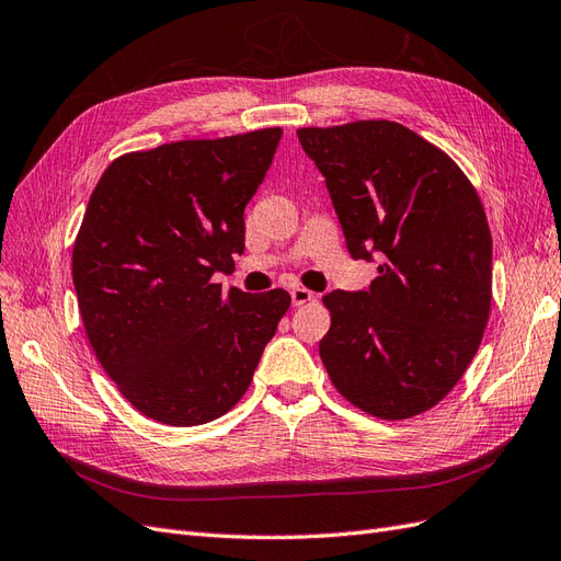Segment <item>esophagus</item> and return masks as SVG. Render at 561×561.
<instances>
[{"mask_svg": "<svg viewBox=\"0 0 561 561\" xmlns=\"http://www.w3.org/2000/svg\"><path fill=\"white\" fill-rule=\"evenodd\" d=\"M310 300H314V294L310 291V288H305V286L291 288V302H294L296 307H300V305H305V302H310Z\"/></svg>", "mask_w": 561, "mask_h": 561, "instance_id": "obj_1", "label": "esophagus"}]
</instances>
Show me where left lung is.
I'll list each match as a JSON object with an SVG mask.
<instances>
[{"label":"left lung","mask_w":561,"mask_h":561,"mask_svg":"<svg viewBox=\"0 0 561 561\" xmlns=\"http://www.w3.org/2000/svg\"><path fill=\"white\" fill-rule=\"evenodd\" d=\"M354 259H382L368 291H331L319 356L335 389L379 420L438 405L471 366L492 307V232L478 191L436 144L393 121L300 128Z\"/></svg>","instance_id":"1"}]
</instances>
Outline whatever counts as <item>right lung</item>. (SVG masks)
<instances>
[{
	"label": "right lung",
	"mask_w": 561,
	"mask_h": 561,
	"mask_svg": "<svg viewBox=\"0 0 561 561\" xmlns=\"http://www.w3.org/2000/svg\"><path fill=\"white\" fill-rule=\"evenodd\" d=\"M282 128L118 156L90 195L71 277L90 347L135 410L197 426L234 408L291 296L224 291Z\"/></svg>",
	"instance_id": "right-lung-1"
}]
</instances>
